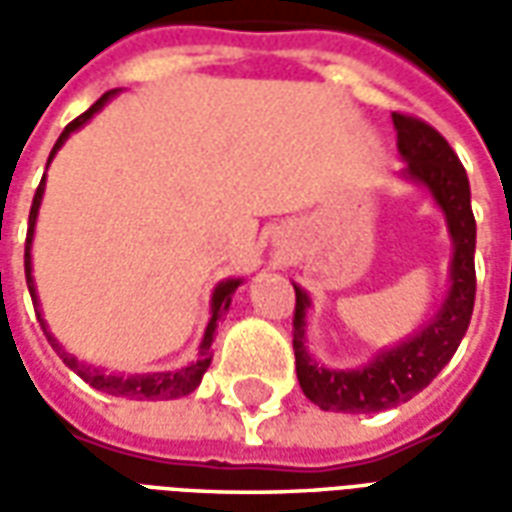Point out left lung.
<instances>
[{
	"instance_id": "obj_1",
	"label": "left lung",
	"mask_w": 512,
	"mask_h": 512,
	"mask_svg": "<svg viewBox=\"0 0 512 512\" xmlns=\"http://www.w3.org/2000/svg\"><path fill=\"white\" fill-rule=\"evenodd\" d=\"M392 120L397 128V150L406 158V178L428 186L450 224L452 246H455L450 296L439 315L422 332L392 351L376 356L362 370H326L318 362H312L304 348V312L310 307V299L299 285H293L296 288V310H293L296 376L301 392L323 411L373 414L411 400L450 362L472 321L474 290H477V277H474L477 224H474L466 169L450 142L425 120L403 112H395Z\"/></svg>"
}]
</instances>
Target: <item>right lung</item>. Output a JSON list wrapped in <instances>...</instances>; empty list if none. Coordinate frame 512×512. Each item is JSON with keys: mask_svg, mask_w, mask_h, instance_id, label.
<instances>
[{"mask_svg": "<svg viewBox=\"0 0 512 512\" xmlns=\"http://www.w3.org/2000/svg\"><path fill=\"white\" fill-rule=\"evenodd\" d=\"M115 93H104L98 101H95L84 115H79L73 123H68L65 126V131L60 134V139H57V145L51 147V156L49 161L54 158V153L60 150L62 145H65V139L71 136V131H76V128H82L90 117L101 109V106L109 101ZM43 186H46V175H43V180H40L38 191H35V200H32V208H29V230H27V246H24V271H27V288H29V296H32V301L38 304V296H35V282H32V257H29V246H32V233H35V219H38V208H40V200H43ZM241 285V279H227V282H222L219 288L213 290V315H211V323H208V329H205V337H202V345H200V359L194 362V365L183 367V370H178V373H147V376H104L98 367H90L84 365V362H79L76 356L65 354V348H62L54 337H51L49 332H46V323H43V318H40L38 312V321L40 326H43V332H46V337H49L51 348L60 354V359L65 362V365L71 367L73 373L79 378H84L87 384L95 386V389H104V392H109V395L115 397H128V400H172V397H183L189 395V392H194L197 386H200L202 381V373L208 370V365H211V343H213V334H216V326H219V318H222L224 312L230 310V301H233V293L235 288Z\"/></svg>", "mask_w": 512, "mask_h": 512, "instance_id": "1", "label": "right lung"}]
</instances>
